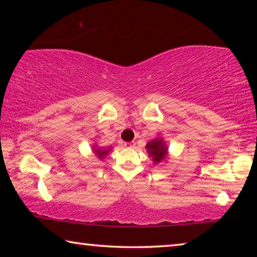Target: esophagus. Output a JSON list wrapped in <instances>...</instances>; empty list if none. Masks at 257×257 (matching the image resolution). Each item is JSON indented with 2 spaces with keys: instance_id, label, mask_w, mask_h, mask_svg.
I'll list each match as a JSON object with an SVG mask.
<instances>
[{
  "instance_id": "obj_1",
  "label": "esophagus",
  "mask_w": 257,
  "mask_h": 257,
  "mask_svg": "<svg viewBox=\"0 0 257 257\" xmlns=\"http://www.w3.org/2000/svg\"><path fill=\"white\" fill-rule=\"evenodd\" d=\"M135 146V143H124V147H127V149H130V147H134Z\"/></svg>"
}]
</instances>
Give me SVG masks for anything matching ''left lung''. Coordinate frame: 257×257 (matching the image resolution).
Returning a JSON list of instances; mask_svg holds the SVG:
<instances>
[{"instance_id": "obj_1", "label": "left lung", "mask_w": 257, "mask_h": 257, "mask_svg": "<svg viewBox=\"0 0 257 257\" xmlns=\"http://www.w3.org/2000/svg\"><path fill=\"white\" fill-rule=\"evenodd\" d=\"M146 151L153 163L160 164L169 159V147L162 137L152 139L146 144Z\"/></svg>"}]
</instances>
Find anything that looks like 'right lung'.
I'll list each match as a JSON object with an SVG mask.
<instances>
[{"label":"right lung","mask_w":257,"mask_h":257,"mask_svg":"<svg viewBox=\"0 0 257 257\" xmlns=\"http://www.w3.org/2000/svg\"><path fill=\"white\" fill-rule=\"evenodd\" d=\"M92 151H93V153L95 154V156H96L98 160L103 161L108 155V153H110V152L112 151V146L102 147V146H98L97 144H94L92 146Z\"/></svg>","instance_id":"right-lung-1"}]
</instances>
